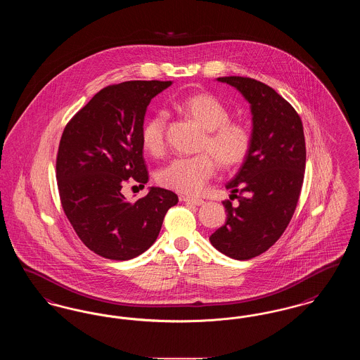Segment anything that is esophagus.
Here are the masks:
<instances>
[{"label":"esophagus","mask_w":360,"mask_h":360,"mask_svg":"<svg viewBox=\"0 0 360 360\" xmlns=\"http://www.w3.org/2000/svg\"><path fill=\"white\" fill-rule=\"evenodd\" d=\"M184 202H186V204H191V205H197L201 206L205 204V201L204 200H201V198H194V197H186V195H184L182 198H181Z\"/></svg>","instance_id":"obj_1"}]
</instances>
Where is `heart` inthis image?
<instances>
[{
	"mask_svg": "<svg viewBox=\"0 0 360 360\" xmlns=\"http://www.w3.org/2000/svg\"><path fill=\"white\" fill-rule=\"evenodd\" d=\"M178 110L205 129L201 150L209 151L190 158H176L158 174L162 186L182 194H200L216 174L217 162L224 169L241 165L252 147V131L243 121L231 120L228 106L210 93H195L175 103ZM167 115L154 113L144 122L141 141L151 155L163 154L166 147Z\"/></svg>",
	"mask_w": 360,
	"mask_h": 360,
	"instance_id": "b5f03b06",
	"label": "heart"
}]
</instances>
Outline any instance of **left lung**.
<instances>
[{"label": "left lung", "mask_w": 360, "mask_h": 360, "mask_svg": "<svg viewBox=\"0 0 360 360\" xmlns=\"http://www.w3.org/2000/svg\"><path fill=\"white\" fill-rule=\"evenodd\" d=\"M217 81L236 87L251 105L252 147L226 184L239 206L224 201L226 221L209 240L224 255L248 260L275 244L294 214L307 162L304 127L273 87L247 77Z\"/></svg>", "instance_id": "obj_1"}]
</instances>
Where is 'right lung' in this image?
<instances>
[{"label":"right lung","instance_id":"obj_1","mask_svg":"<svg viewBox=\"0 0 360 360\" xmlns=\"http://www.w3.org/2000/svg\"><path fill=\"white\" fill-rule=\"evenodd\" d=\"M172 81H128L100 90L68 122L56 156L62 207L78 238L100 257L129 260L147 251L178 195L151 188L128 202L121 188L147 184L141 129L148 103Z\"/></svg>","mask_w":360,"mask_h":360}]
</instances>
